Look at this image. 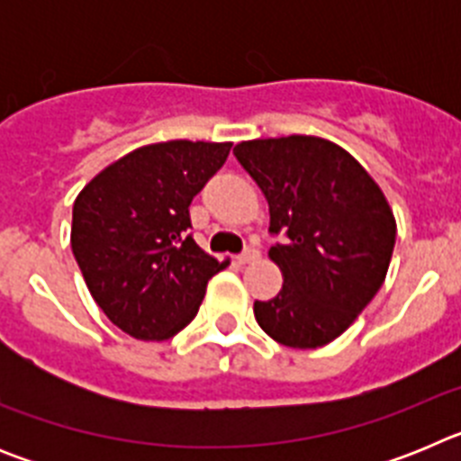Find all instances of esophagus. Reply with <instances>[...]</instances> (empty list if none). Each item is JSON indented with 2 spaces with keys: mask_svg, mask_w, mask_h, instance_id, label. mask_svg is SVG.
I'll return each mask as SVG.
<instances>
[{
  "mask_svg": "<svg viewBox=\"0 0 461 461\" xmlns=\"http://www.w3.org/2000/svg\"><path fill=\"white\" fill-rule=\"evenodd\" d=\"M256 258H258V251H256V249H247L242 256H238V258H235V260H238L240 266H247V263H254Z\"/></svg>",
  "mask_w": 461,
  "mask_h": 461,
  "instance_id": "obj_1",
  "label": "esophagus"
}]
</instances>
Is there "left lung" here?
<instances>
[{
    "label": "left lung",
    "instance_id": "8db88e82",
    "mask_svg": "<svg viewBox=\"0 0 461 461\" xmlns=\"http://www.w3.org/2000/svg\"><path fill=\"white\" fill-rule=\"evenodd\" d=\"M270 205L267 256L284 286L254 303L266 335L291 348H319L351 328L383 286L397 221L360 161L319 136L242 140L233 149Z\"/></svg>",
    "mask_w": 461,
    "mask_h": 461
}]
</instances>
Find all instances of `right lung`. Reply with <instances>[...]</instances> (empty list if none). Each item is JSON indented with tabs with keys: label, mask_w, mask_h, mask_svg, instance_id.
<instances>
[{
	"label": "right lung",
	"mask_w": 461,
	"mask_h": 461,
	"mask_svg": "<svg viewBox=\"0 0 461 461\" xmlns=\"http://www.w3.org/2000/svg\"><path fill=\"white\" fill-rule=\"evenodd\" d=\"M233 142L142 145L105 166L73 203L71 249L94 303L113 325L164 341L201 309L207 281L228 266L186 235L194 195Z\"/></svg>",
	"instance_id": "1"
}]
</instances>
